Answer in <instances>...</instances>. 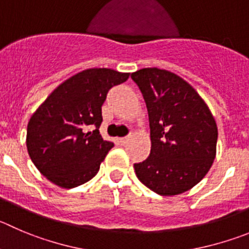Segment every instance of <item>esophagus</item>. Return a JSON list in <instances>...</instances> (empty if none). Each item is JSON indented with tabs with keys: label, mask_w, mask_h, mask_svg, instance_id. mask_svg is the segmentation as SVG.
Returning <instances> with one entry per match:
<instances>
[{
	"label": "esophagus",
	"mask_w": 249,
	"mask_h": 249,
	"mask_svg": "<svg viewBox=\"0 0 249 249\" xmlns=\"http://www.w3.org/2000/svg\"><path fill=\"white\" fill-rule=\"evenodd\" d=\"M119 142L122 143V145H126L127 142H129V138H122V139H119Z\"/></svg>",
	"instance_id": "esophagus-1"
}]
</instances>
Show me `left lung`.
Instances as JSON below:
<instances>
[{
  "label": "left lung",
  "mask_w": 249,
  "mask_h": 249,
  "mask_svg": "<svg viewBox=\"0 0 249 249\" xmlns=\"http://www.w3.org/2000/svg\"><path fill=\"white\" fill-rule=\"evenodd\" d=\"M148 111L150 156L134 164L139 180L163 196L192 189L216 157L217 125L196 90L167 70L132 72Z\"/></svg>",
  "instance_id": "left-lung-1"
}]
</instances>
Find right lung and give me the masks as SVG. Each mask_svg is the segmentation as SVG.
I'll list each match as a JSON object with an SVG mask.
<instances>
[{
    "instance_id": "right-lung-1",
    "label": "right lung",
    "mask_w": 249,
    "mask_h": 249,
    "mask_svg": "<svg viewBox=\"0 0 249 249\" xmlns=\"http://www.w3.org/2000/svg\"><path fill=\"white\" fill-rule=\"evenodd\" d=\"M130 73L87 69L57 86L30 117L27 150L46 179L65 189L92 179L114 146L103 140L102 106L113 86Z\"/></svg>"
}]
</instances>
